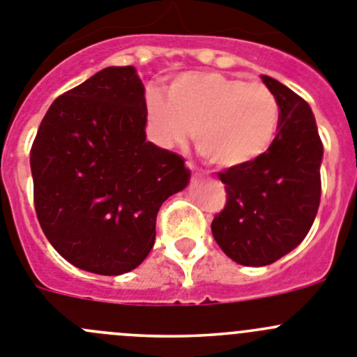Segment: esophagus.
I'll return each instance as SVG.
<instances>
[{"instance_id":"obj_1","label":"esophagus","mask_w":357,"mask_h":357,"mask_svg":"<svg viewBox=\"0 0 357 357\" xmlns=\"http://www.w3.org/2000/svg\"><path fill=\"white\" fill-rule=\"evenodd\" d=\"M189 168H191L192 169V176H195V178H202V173H199V172H195V166H192V165H189Z\"/></svg>"}]
</instances>
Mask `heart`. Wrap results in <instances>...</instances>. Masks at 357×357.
<instances>
[{
	"instance_id": "b5f03b06",
	"label": "heart",
	"mask_w": 357,
	"mask_h": 357,
	"mask_svg": "<svg viewBox=\"0 0 357 357\" xmlns=\"http://www.w3.org/2000/svg\"><path fill=\"white\" fill-rule=\"evenodd\" d=\"M147 117L159 144L188 142L195 131L199 154L220 169L250 166L270 151L280 108L259 82L217 71H189L169 82L166 96L151 91Z\"/></svg>"
}]
</instances>
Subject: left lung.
Returning a JSON list of instances; mask_svg holds the SVG:
<instances>
[{"mask_svg": "<svg viewBox=\"0 0 357 357\" xmlns=\"http://www.w3.org/2000/svg\"><path fill=\"white\" fill-rule=\"evenodd\" d=\"M280 108L270 151L240 169L219 173L227 202L212 235L227 257L243 266H266L296 249L310 231L321 202L322 144L303 98L261 75Z\"/></svg>", "mask_w": 357, "mask_h": 357, "instance_id": "obj_1", "label": "left lung"}]
</instances>
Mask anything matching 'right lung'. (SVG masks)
<instances>
[{
    "label": "right lung",
    "mask_w": 357,
    "mask_h": 357,
    "mask_svg": "<svg viewBox=\"0 0 357 357\" xmlns=\"http://www.w3.org/2000/svg\"><path fill=\"white\" fill-rule=\"evenodd\" d=\"M145 87L135 66H108L57 98L31 149L35 208L73 266L122 275L155 240L159 206L188 188L184 159L147 142Z\"/></svg>",
    "instance_id": "obj_1"
}]
</instances>
